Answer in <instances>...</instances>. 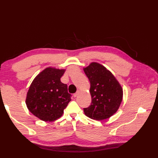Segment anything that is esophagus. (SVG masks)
<instances>
[{"mask_svg": "<svg viewBox=\"0 0 158 158\" xmlns=\"http://www.w3.org/2000/svg\"><path fill=\"white\" fill-rule=\"evenodd\" d=\"M79 93H80V91H79V90H78V91H77L75 94H74V97H77V96H78L79 94Z\"/></svg>", "mask_w": 158, "mask_h": 158, "instance_id": "1", "label": "esophagus"}]
</instances>
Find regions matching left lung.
Segmentation results:
<instances>
[{
    "mask_svg": "<svg viewBox=\"0 0 158 158\" xmlns=\"http://www.w3.org/2000/svg\"><path fill=\"white\" fill-rule=\"evenodd\" d=\"M90 82L92 103L83 109L86 116L96 120L109 118L119 109L123 98V88L112 73L100 64L92 62L83 67Z\"/></svg>",
    "mask_w": 158,
    "mask_h": 158,
    "instance_id": "left-lung-1",
    "label": "left lung"
}]
</instances>
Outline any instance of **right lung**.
I'll return each mask as SVG.
<instances>
[{"label":"right lung","mask_w":158,"mask_h":158,"mask_svg":"<svg viewBox=\"0 0 158 158\" xmlns=\"http://www.w3.org/2000/svg\"><path fill=\"white\" fill-rule=\"evenodd\" d=\"M66 69L49 66L33 79L26 94L29 111L44 122H53L64 113L71 100L66 84L60 81Z\"/></svg>","instance_id":"1"}]
</instances>
